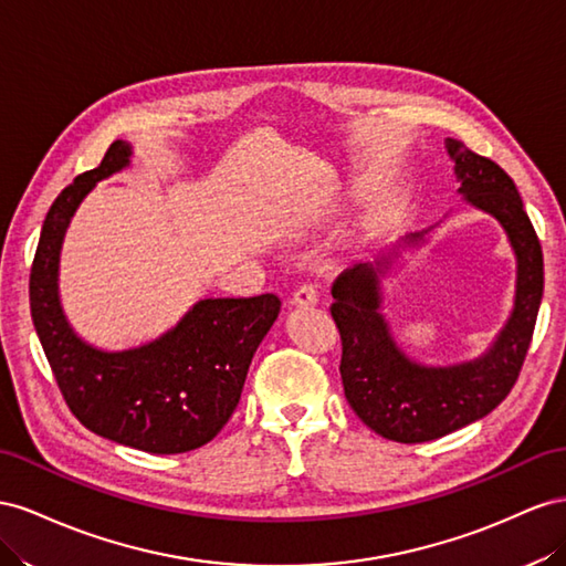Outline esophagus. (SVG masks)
<instances>
[{"mask_svg":"<svg viewBox=\"0 0 566 566\" xmlns=\"http://www.w3.org/2000/svg\"><path fill=\"white\" fill-rule=\"evenodd\" d=\"M289 303L298 305V308H308V305L317 303V289L313 284H301L292 298H289Z\"/></svg>","mask_w":566,"mask_h":566,"instance_id":"34e87169","label":"esophagus"}]
</instances>
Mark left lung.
Returning <instances> with one entry per match:
<instances>
[{
    "label": "left lung",
    "mask_w": 566,
    "mask_h": 566,
    "mask_svg": "<svg viewBox=\"0 0 566 566\" xmlns=\"http://www.w3.org/2000/svg\"><path fill=\"white\" fill-rule=\"evenodd\" d=\"M446 149L464 201L493 216L510 239L516 255L514 308L493 346L479 358L427 367L398 348L381 315V277L389 274L398 249L338 274L329 311L342 334L338 373L346 400L369 429L398 443L441 439L495 410L522 373L543 298L541 241L512 177L460 139L448 137ZM424 234H408L402 247H417Z\"/></svg>",
    "instance_id": "left-lung-1"
}]
</instances>
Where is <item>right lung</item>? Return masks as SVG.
<instances>
[{
  "label": "right lung",
  "mask_w": 566,
  "mask_h": 566,
  "mask_svg": "<svg viewBox=\"0 0 566 566\" xmlns=\"http://www.w3.org/2000/svg\"><path fill=\"white\" fill-rule=\"evenodd\" d=\"M133 147L116 139L94 170L77 175L44 218L30 270V315L63 400L80 424L144 453L201 448L228 424L249 365L282 301L203 298L154 342L102 350L80 338L59 301L61 244L92 187L130 166Z\"/></svg>",
  "instance_id": "1"
}]
</instances>
